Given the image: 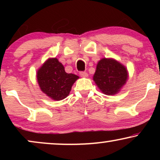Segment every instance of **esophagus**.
<instances>
[{"label": "esophagus", "instance_id": "1", "mask_svg": "<svg viewBox=\"0 0 160 160\" xmlns=\"http://www.w3.org/2000/svg\"><path fill=\"white\" fill-rule=\"evenodd\" d=\"M80 75L82 77V78H87L88 77V74L86 72H85V71H80Z\"/></svg>", "mask_w": 160, "mask_h": 160}]
</instances>
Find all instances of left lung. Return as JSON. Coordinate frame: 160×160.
<instances>
[{
  "label": "left lung",
  "mask_w": 160,
  "mask_h": 160,
  "mask_svg": "<svg viewBox=\"0 0 160 160\" xmlns=\"http://www.w3.org/2000/svg\"><path fill=\"white\" fill-rule=\"evenodd\" d=\"M128 77L124 65L113 58H104L97 64L93 80L104 94L112 95L120 92Z\"/></svg>",
  "instance_id": "8db88e82"
}]
</instances>
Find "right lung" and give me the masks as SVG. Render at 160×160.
Returning <instances> with one entry per match:
<instances>
[{
    "instance_id": "1",
    "label": "right lung",
    "mask_w": 160,
    "mask_h": 160,
    "mask_svg": "<svg viewBox=\"0 0 160 160\" xmlns=\"http://www.w3.org/2000/svg\"><path fill=\"white\" fill-rule=\"evenodd\" d=\"M78 78L77 75L66 73L64 66L56 58H48L37 72L41 91L56 101L65 98Z\"/></svg>"
}]
</instances>
